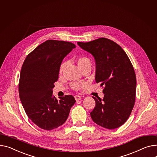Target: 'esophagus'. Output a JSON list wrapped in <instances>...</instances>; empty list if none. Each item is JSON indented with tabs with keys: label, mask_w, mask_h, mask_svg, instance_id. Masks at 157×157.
Wrapping results in <instances>:
<instances>
[{
	"label": "esophagus",
	"mask_w": 157,
	"mask_h": 157,
	"mask_svg": "<svg viewBox=\"0 0 157 157\" xmlns=\"http://www.w3.org/2000/svg\"><path fill=\"white\" fill-rule=\"evenodd\" d=\"M75 100L76 101H79V100H80L81 99V97L79 95H75Z\"/></svg>",
	"instance_id": "1"
}]
</instances>
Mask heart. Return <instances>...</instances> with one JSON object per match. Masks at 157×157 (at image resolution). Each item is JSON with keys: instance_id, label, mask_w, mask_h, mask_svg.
I'll list each match as a JSON object with an SVG mask.
<instances>
[{"instance_id": "obj_1", "label": "heart", "mask_w": 157, "mask_h": 157, "mask_svg": "<svg viewBox=\"0 0 157 157\" xmlns=\"http://www.w3.org/2000/svg\"><path fill=\"white\" fill-rule=\"evenodd\" d=\"M77 63L79 67H81L82 66H85L87 64L91 63L90 59L86 57H80L77 59ZM66 66V62H62L60 66L59 69V72L62 73L63 72L65 67ZM86 85V82H72L71 84V86L72 89L75 90H79L80 89L85 87Z\"/></svg>"}]
</instances>
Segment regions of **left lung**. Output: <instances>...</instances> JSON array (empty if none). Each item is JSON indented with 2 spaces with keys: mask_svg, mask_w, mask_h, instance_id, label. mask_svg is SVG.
<instances>
[{
  "mask_svg": "<svg viewBox=\"0 0 157 157\" xmlns=\"http://www.w3.org/2000/svg\"><path fill=\"white\" fill-rule=\"evenodd\" d=\"M78 44L95 58V81L104 86L103 100L93 97L96 105L91 117L103 128H117L128 120L135 103L136 78L131 62L117 44L106 38Z\"/></svg>",
  "mask_w": 157,
  "mask_h": 157,
  "instance_id": "left-lung-1",
  "label": "left lung"
}]
</instances>
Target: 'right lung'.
<instances>
[{
	"mask_svg": "<svg viewBox=\"0 0 157 157\" xmlns=\"http://www.w3.org/2000/svg\"><path fill=\"white\" fill-rule=\"evenodd\" d=\"M75 47L69 41L48 40L30 52L23 62L19 98L28 117L41 129L49 131L60 126L76 102L72 95L59 100L52 95L62 61Z\"/></svg>",
	"mask_w": 157,
	"mask_h": 157,
	"instance_id": "add662e5",
	"label": "right lung"
}]
</instances>
